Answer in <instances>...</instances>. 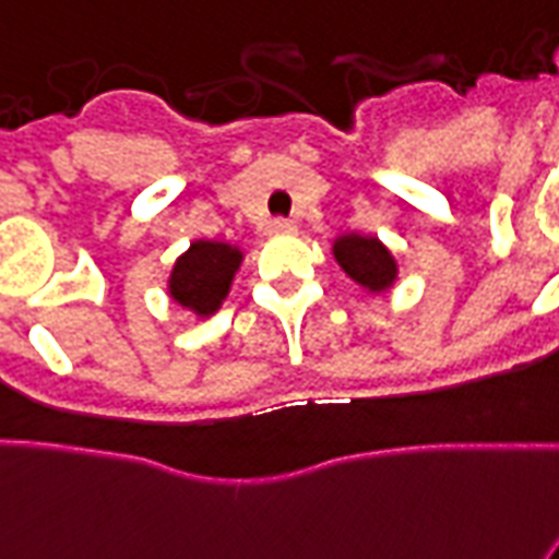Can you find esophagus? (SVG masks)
Instances as JSON below:
<instances>
[{
  "label": "esophagus",
  "mask_w": 559,
  "mask_h": 559,
  "mask_svg": "<svg viewBox=\"0 0 559 559\" xmlns=\"http://www.w3.org/2000/svg\"><path fill=\"white\" fill-rule=\"evenodd\" d=\"M267 233H271V236H294V233H297V227H294L292 221L276 218L267 224Z\"/></svg>",
  "instance_id": "obj_1"
}]
</instances>
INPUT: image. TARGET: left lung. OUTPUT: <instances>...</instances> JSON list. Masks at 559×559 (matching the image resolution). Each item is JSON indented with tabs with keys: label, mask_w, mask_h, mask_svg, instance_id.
<instances>
[{
	"label": "left lung",
	"mask_w": 559,
	"mask_h": 559,
	"mask_svg": "<svg viewBox=\"0 0 559 559\" xmlns=\"http://www.w3.org/2000/svg\"><path fill=\"white\" fill-rule=\"evenodd\" d=\"M332 259L370 297L391 292L400 280V262L379 236L370 233H344L332 241Z\"/></svg>",
	"instance_id": "8db88e82"
}]
</instances>
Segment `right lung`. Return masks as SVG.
<instances>
[{"instance_id":"add662e5","label":"right lung","mask_w":559,"mask_h":559,"mask_svg":"<svg viewBox=\"0 0 559 559\" xmlns=\"http://www.w3.org/2000/svg\"><path fill=\"white\" fill-rule=\"evenodd\" d=\"M241 262H245L241 245L194 239L168 271V300L192 311L198 320L212 318L230 297L233 280L239 274Z\"/></svg>"}]
</instances>
